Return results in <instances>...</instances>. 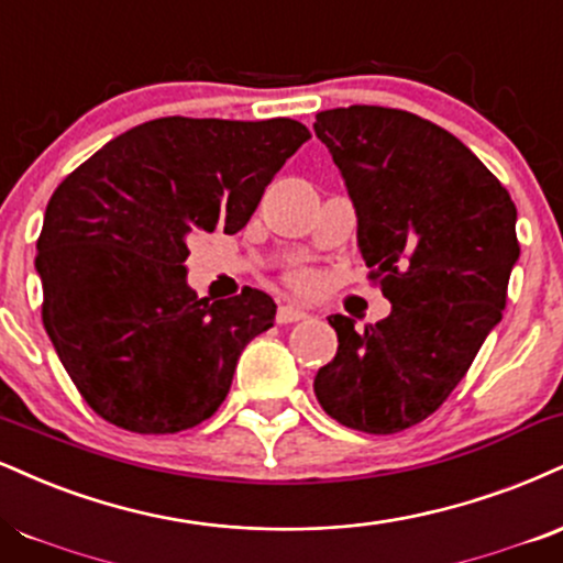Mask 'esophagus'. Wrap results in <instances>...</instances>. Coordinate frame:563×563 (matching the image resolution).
<instances>
[{
	"label": "esophagus",
	"instance_id": "obj_1",
	"mask_svg": "<svg viewBox=\"0 0 563 563\" xmlns=\"http://www.w3.org/2000/svg\"><path fill=\"white\" fill-rule=\"evenodd\" d=\"M307 320V311L301 307H294V303H283L280 309H277V322L280 324H290V322H301Z\"/></svg>",
	"mask_w": 563,
	"mask_h": 563
}]
</instances>
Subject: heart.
<instances>
[{
    "label": "heart",
    "instance_id": "1",
    "mask_svg": "<svg viewBox=\"0 0 563 563\" xmlns=\"http://www.w3.org/2000/svg\"><path fill=\"white\" fill-rule=\"evenodd\" d=\"M290 283H294L296 288H311L314 286V275L307 273V269H299V273L290 275Z\"/></svg>",
    "mask_w": 563,
    "mask_h": 563
}]
</instances>
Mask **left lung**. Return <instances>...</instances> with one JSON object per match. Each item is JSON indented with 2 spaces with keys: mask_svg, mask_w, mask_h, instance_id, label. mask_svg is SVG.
<instances>
[{
  "mask_svg": "<svg viewBox=\"0 0 563 563\" xmlns=\"http://www.w3.org/2000/svg\"><path fill=\"white\" fill-rule=\"evenodd\" d=\"M358 217L385 320L328 317L338 354L317 372V401L351 430L393 435L428 419L462 383L500 322L517 207L456 135L406 110L338 107L317 114Z\"/></svg>",
  "mask_w": 563,
  "mask_h": 563,
  "instance_id": "obj_1",
  "label": "left lung"
}]
</instances>
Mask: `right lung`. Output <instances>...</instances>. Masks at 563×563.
Instances as JSON below:
<instances>
[{
  "label": "right lung",
  "instance_id": "obj_1",
  "mask_svg": "<svg viewBox=\"0 0 563 563\" xmlns=\"http://www.w3.org/2000/svg\"><path fill=\"white\" fill-rule=\"evenodd\" d=\"M311 133L299 120L159 118L59 183L36 241L42 320L86 404L141 435L220 409L246 343L275 322L264 290L209 301L186 286L188 239L246 225Z\"/></svg>",
  "mask_w": 563,
  "mask_h": 563
}]
</instances>
